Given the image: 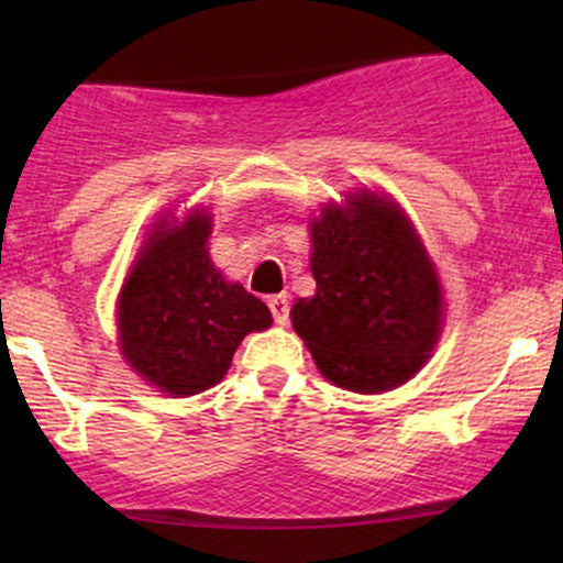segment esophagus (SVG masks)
<instances>
[{
  "mask_svg": "<svg viewBox=\"0 0 563 563\" xmlns=\"http://www.w3.org/2000/svg\"><path fill=\"white\" fill-rule=\"evenodd\" d=\"M267 307L269 312H273V318L277 325H286L288 322V296L286 294H277V296H269L267 299Z\"/></svg>",
  "mask_w": 563,
  "mask_h": 563,
  "instance_id": "esophagus-1",
  "label": "esophagus"
}]
</instances>
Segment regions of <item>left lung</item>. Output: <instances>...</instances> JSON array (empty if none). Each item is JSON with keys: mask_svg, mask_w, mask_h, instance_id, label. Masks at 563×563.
<instances>
[{"mask_svg": "<svg viewBox=\"0 0 563 563\" xmlns=\"http://www.w3.org/2000/svg\"><path fill=\"white\" fill-rule=\"evenodd\" d=\"M318 283L290 307L294 331L328 380L378 394L410 380L442 333V283L394 200L373 190L325 203L309 222Z\"/></svg>", "mask_w": 563, "mask_h": 563, "instance_id": "obj_1", "label": "left lung"}]
</instances>
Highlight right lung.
I'll return each mask as SVG.
<instances>
[{
  "mask_svg": "<svg viewBox=\"0 0 563 563\" xmlns=\"http://www.w3.org/2000/svg\"><path fill=\"white\" fill-rule=\"evenodd\" d=\"M211 217L161 219L119 294V346L147 384L190 397L219 384L249 333L273 325L264 301L209 260Z\"/></svg>",
  "mask_w": 563,
  "mask_h": 563,
  "instance_id": "add662e5",
  "label": "right lung"
}]
</instances>
